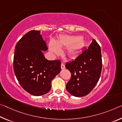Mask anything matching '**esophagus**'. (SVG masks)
Returning a JSON list of instances; mask_svg holds the SVG:
<instances>
[{"label":"esophagus","instance_id":"34e87169","mask_svg":"<svg viewBox=\"0 0 122 122\" xmlns=\"http://www.w3.org/2000/svg\"><path fill=\"white\" fill-rule=\"evenodd\" d=\"M61 68L62 69H63L65 68V65L64 64H63V63H61Z\"/></svg>","mask_w":122,"mask_h":122}]
</instances>
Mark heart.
Wrapping results in <instances>:
<instances>
[{"mask_svg":"<svg viewBox=\"0 0 122 122\" xmlns=\"http://www.w3.org/2000/svg\"><path fill=\"white\" fill-rule=\"evenodd\" d=\"M84 41L80 36H64L56 42L51 41L49 50L54 54H60L62 47L67 48V53L71 58H75L80 54L84 47Z\"/></svg>","mask_w":122,"mask_h":122,"instance_id":"b5f03b06","label":"heart"}]
</instances>
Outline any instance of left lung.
<instances>
[{
    "mask_svg": "<svg viewBox=\"0 0 122 122\" xmlns=\"http://www.w3.org/2000/svg\"><path fill=\"white\" fill-rule=\"evenodd\" d=\"M71 73L66 90L71 95L80 97L87 95L99 81L102 68L101 49L94 39L74 60L65 66Z\"/></svg>",
    "mask_w": 122,
    "mask_h": 122,
    "instance_id": "8db88e82",
    "label": "left lung"
}]
</instances>
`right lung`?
<instances>
[{
  "instance_id": "1",
  "label": "right lung",
  "mask_w": 122,
  "mask_h": 122,
  "mask_svg": "<svg viewBox=\"0 0 122 122\" xmlns=\"http://www.w3.org/2000/svg\"><path fill=\"white\" fill-rule=\"evenodd\" d=\"M47 44L40 31L31 30L17 42L13 58V69L21 86L33 96L44 95L51 89V82L60 72V60L46 59L42 51Z\"/></svg>"
}]
</instances>
